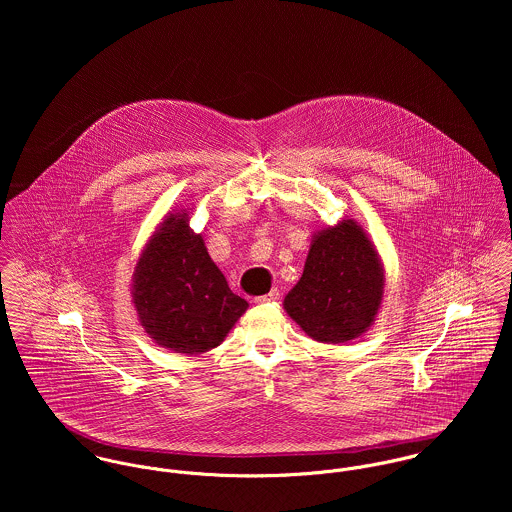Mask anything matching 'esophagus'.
I'll list each match as a JSON object with an SVG mask.
<instances>
[{
    "instance_id": "34e87169",
    "label": "esophagus",
    "mask_w": 512,
    "mask_h": 512,
    "mask_svg": "<svg viewBox=\"0 0 512 512\" xmlns=\"http://www.w3.org/2000/svg\"><path fill=\"white\" fill-rule=\"evenodd\" d=\"M274 299H278V290H272V292L266 293V295H260V297H254V303H258V305H262V303H268V301H274Z\"/></svg>"
}]
</instances>
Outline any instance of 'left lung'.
<instances>
[{"instance_id":"1","label":"left lung","mask_w":512,"mask_h":512,"mask_svg":"<svg viewBox=\"0 0 512 512\" xmlns=\"http://www.w3.org/2000/svg\"><path fill=\"white\" fill-rule=\"evenodd\" d=\"M384 264L355 219L317 230L299 282L284 309L313 341L337 345L361 337L384 297Z\"/></svg>"}]
</instances>
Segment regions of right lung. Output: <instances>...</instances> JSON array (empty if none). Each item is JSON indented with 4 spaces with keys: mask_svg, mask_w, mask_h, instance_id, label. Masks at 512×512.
I'll return each mask as SVG.
<instances>
[{
    "mask_svg": "<svg viewBox=\"0 0 512 512\" xmlns=\"http://www.w3.org/2000/svg\"><path fill=\"white\" fill-rule=\"evenodd\" d=\"M193 209H173L155 226L132 276V303L149 339L181 355L207 353L248 309L230 292L205 240L189 226Z\"/></svg>",
    "mask_w": 512,
    "mask_h": 512,
    "instance_id": "right-lung-1",
    "label": "right lung"
}]
</instances>
